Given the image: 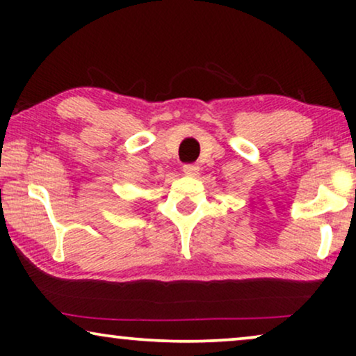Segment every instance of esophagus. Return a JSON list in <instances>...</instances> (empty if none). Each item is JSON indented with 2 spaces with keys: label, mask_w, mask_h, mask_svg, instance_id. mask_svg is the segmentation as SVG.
<instances>
[{
  "label": "esophagus",
  "mask_w": 356,
  "mask_h": 356,
  "mask_svg": "<svg viewBox=\"0 0 356 356\" xmlns=\"http://www.w3.org/2000/svg\"><path fill=\"white\" fill-rule=\"evenodd\" d=\"M183 173L188 175V177H196V175L199 173V167L194 163H186V165H183Z\"/></svg>",
  "instance_id": "1"
}]
</instances>
